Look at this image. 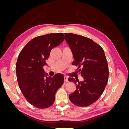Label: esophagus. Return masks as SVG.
Segmentation results:
<instances>
[{
	"label": "esophagus",
	"mask_w": 129,
	"mask_h": 129,
	"mask_svg": "<svg viewBox=\"0 0 129 129\" xmlns=\"http://www.w3.org/2000/svg\"><path fill=\"white\" fill-rule=\"evenodd\" d=\"M64 81L65 82H68V77L67 76H64Z\"/></svg>",
	"instance_id": "obj_1"
}]
</instances>
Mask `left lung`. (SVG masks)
<instances>
[{
    "instance_id": "1",
    "label": "left lung",
    "mask_w": 129,
    "mask_h": 129,
    "mask_svg": "<svg viewBox=\"0 0 129 129\" xmlns=\"http://www.w3.org/2000/svg\"><path fill=\"white\" fill-rule=\"evenodd\" d=\"M65 40L71 48L78 71L83 78L79 82L73 77L76 90L69 95L70 101L79 107H88L98 100L106 87L109 69L104 50L90 39L73 33H65ZM78 83H77V81Z\"/></svg>"
}]
</instances>
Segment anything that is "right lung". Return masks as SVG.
Listing matches in <instances>:
<instances>
[{
	"label": "right lung",
	"mask_w": 129,
	"mask_h": 129,
	"mask_svg": "<svg viewBox=\"0 0 129 129\" xmlns=\"http://www.w3.org/2000/svg\"><path fill=\"white\" fill-rule=\"evenodd\" d=\"M64 37L62 33H58L34 38L19 55L15 69L19 88L27 101L37 108L51 106L57 90L63 83L62 74L48 77L43 67L46 65L50 50L63 42Z\"/></svg>",
	"instance_id": "right-lung-1"
}]
</instances>
